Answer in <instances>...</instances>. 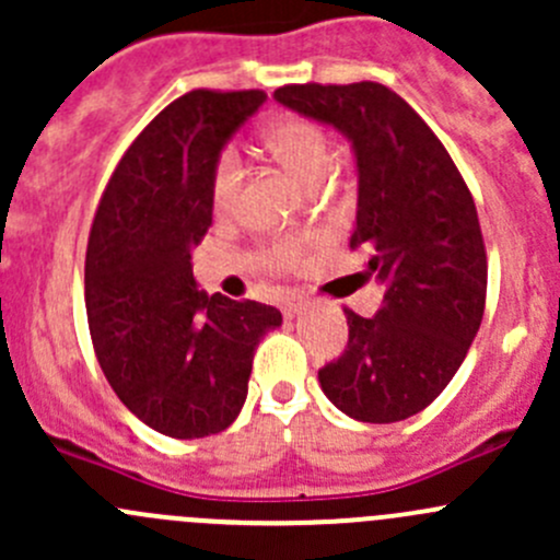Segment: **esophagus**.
<instances>
[{
  "label": "esophagus",
  "instance_id": "34e87169",
  "mask_svg": "<svg viewBox=\"0 0 560 560\" xmlns=\"http://www.w3.org/2000/svg\"><path fill=\"white\" fill-rule=\"evenodd\" d=\"M303 308H306V301H303V298H287V303H284V316L287 319H295L298 314L303 312Z\"/></svg>",
  "mask_w": 560,
  "mask_h": 560
}]
</instances>
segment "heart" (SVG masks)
Masks as SVG:
<instances>
[{"label": "heart", "instance_id": "1", "mask_svg": "<svg viewBox=\"0 0 560 560\" xmlns=\"http://www.w3.org/2000/svg\"><path fill=\"white\" fill-rule=\"evenodd\" d=\"M262 145L284 171H290L308 189H316L327 180V173L332 167V140L325 132V127H319L312 118H279L265 129ZM241 184H244V162H241L238 151L224 149L217 156V165L211 173V202L217 213L230 211L235 206ZM292 257H295L292 244H281L276 248V259H281V262H290Z\"/></svg>", "mask_w": 560, "mask_h": 560}]
</instances>
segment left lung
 Instances as JSON below:
<instances>
[{"label":"left lung","mask_w":560,"mask_h":560,"mask_svg":"<svg viewBox=\"0 0 560 560\" xmlns=\"http://www.w3.org/2000/svg\"><path fill=\"white\" fill-rule=\"evenodd\" d=\"M273 100L349 140L358 167L352 248L385 287L374 316L343 308L349 343L322 393L358 422H400L439 398L479 330L488 290L482 230L466 180L406 100L374 81L284 86Z\"/></svg>","instance_id":"1"}]
</instances>
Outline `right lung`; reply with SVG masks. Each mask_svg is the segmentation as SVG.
Wrapping results in <instances>:
<instances>
[{
  "mask_svg": "<svg viewBox=\"0 0 560 560\" xmlns=\"http://www.w3.org/2000/svg\"><path fill=\"white\" fill-rule=\"evenodd\" d=\"M262 92H197L167 105L118 162L86 248V316L107 382L173 439L222 433L246 404L279 308L208 295L191 248L213 222L211 173Z\"/></svg>",
  "mask_w": 560,
  "mask_h": 560,
  "instance_id": "obj_1",
  "label": "right lung"
}]
</instances>
